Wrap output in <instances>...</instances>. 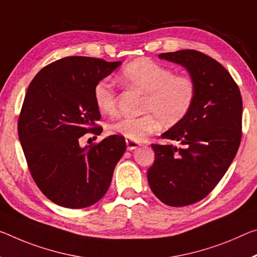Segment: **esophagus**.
<instances>
[{
    "label": "esophagus",
    "mask_w": 257,
    "mask_h": 257,
    "mask_svg": "<svg viewBox=\"0 0 257 257\" xmlns=\"http://www.w3.org/2000/svg\"><path fill=\"white\" fill-rule=\"evenodd\" d=\"M125 144H127V150L128 151H133L137 148H140L141 144H138L137 142H134V141H130V140H125Z\"/></svg>",
    "instance_id": "esophagus-1"
}]
</instances>
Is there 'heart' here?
Segmentation results:
<instances>
[{"label":"heart","mask_w":257,"mask_h":257,"mask_svg":"<svg viewBox=\"0 0 257 257\" xmlns=\"http://www.w3.org/2000/svg\"><path fill=\"white\" fill-rule=\"evenodd\" d=\"M127 87L144 93L140 116H121L111 122L108 132L134 142H141L164 125L180 122L192 108L197 95L193 79L175 74L170 68L150 59H137L121 72ZM93 100L103 114L116 111V93L111 81L100 80L93 88Z\"/></svg>","instance_id":"1"}]
</instances>
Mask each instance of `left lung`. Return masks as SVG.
<instances>
[{
	"label": "left lung",
	"mask_w": 257,
	"mask_h": 257,
	"mask_svg": "<svg viewBox=\"0 0 257 257\" xmlns=\"http://www.w3.org/2000/svg\"><path fill=\"white\" fill-rule=\"evenodd\" d=\"M159 57L181 64L192 77L197 95L190 112L161 137L180 142L152 144L156 160L148 172L151 190L172 207L206 198L222 180L242 136V99L238 84L221 64L197 50Z\"/></svg>",
	"instance_id": "8db88e82"
}]
</instances>
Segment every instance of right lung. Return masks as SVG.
<instances>
[{
    "label": "right lung",
    "mask_w": 257,
    "mask_h": 257,
    "mask_svg": "<svg viewBox=\"0 0 257 257\" xmlns=\"http://www.w3.org/2000/svg\"><path fill=\"white\" fill-rule=\"evenodd\" d=\"M92 57L71 56L43 67L28 85L18 135L35 184L56 205L85 208L104 197L125 151L112 135L81 148L84 134L100 135V112L93 100L97 82L119 66Z\"/></svg>",
    "instance_id": "1"
}]
</instances>
